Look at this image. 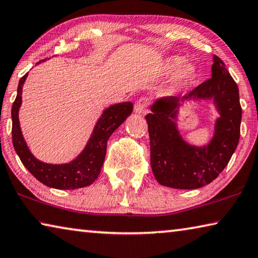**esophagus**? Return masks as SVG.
I'll return each instance as SVG.
<instances>
[{"instance_id": "esophagus-1", "label": "esophagus", "mask_w": 258, "mask_h": 258, "mask_svg": "<svg viewBox=\"0 0 258 258\" xmlns=\"http://www.w3.org/2000/svg\"><path fill=\"white\" fill-rule=\"evenodd\" d=\"M148 103H149V100H148V98H146V97L140 98L138 101L134 103V112L135 113L145 112L146 108L148 106Z\"/></svg>"}]
</instances>
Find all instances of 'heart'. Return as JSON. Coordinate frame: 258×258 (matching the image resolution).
I'll use <instances>...</instances> for the list:
<instances>
[{"label": "heart", "instance_id": "b5f03b06", "mask_svg": "<svg viewBox=\"0 0 258 258\" xmlns=\"http://www.w3.org/2000/svg\"><path fill=\"white\" fill-rule=\"evenodd\" d=\"M164 68L167 72L175 71L176 68H178L175 76H174L173 87L186 84L187 82H190L196 76V73H197L195 64L189 62V61H184V59L180 55H173L166 59Z\"/></svg>", "mask_w": 258, "mask_h": 258}]
</instances>
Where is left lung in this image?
I'll use <instances>...</instances> for the list:
<instances>
[{
	"label": "left lung",
	"mask_w": 258,
	"mask_h": 258,
	"mask_svg": "<svg viewBox=\"0 0 258 258\" xmlns=\"http://www.w3.org/2000/svg\"><path fill=\"white\" fill-rule=\"evenodd\" d=\"M190 99H213L220 117L208 145L196 147L181 139L176 120L179 108ZM241 106L237 83L225 64L213 55L212 77L184 97L158 99L146 116L150 138V163L156 180L173 189H198L220 175L240 138Z\"/></svg>",
	"instance_id": "obj_1"
}]
</instances>
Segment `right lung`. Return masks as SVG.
I'll return each instance as SVG.
<instances>
[{"label": "right lung", "instance_id": "add662e5", "mask_svg": "<svg viewBox=\"0 0 258 258\" xmlns=\"http://www.w3.org/2000/svg\"><path fill=\"white\" fill-rule=\"evenodd\" d=\"M38 63H41V61ZM27 76L28 74H26L20 78L17 98L11 109L12 143L21 163L34 177H36L43 184L54 189L74 190L92 184L101 172L109 137L132 113L133 103L130 101L116 103L104 109L85 148L75 159L67 164H46L35 158L30 152L20 128L19 109L21 106V93Z\"/></svg>", "mask_w": 258, "mask_h": 258}]
</instances>
